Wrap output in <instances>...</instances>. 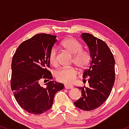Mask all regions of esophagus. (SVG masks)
<instances>
[{"instance_id": "obj_1", "label": "esophagus", "mask_w": 129, "mask_h": 129, "mask_svg": "<svg viewBox=\"0 0 129 129\" xmlns=\"http://www.w3.org/2000/svg\"><path fill=\"white\" fill-rule=\"evenodd\" d=\"M64 88L66 89H72V88H73V86L68 85H64Z\"/></svg>"}]
</instances>
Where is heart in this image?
<instances>
[{"instance_id": "b5f03b06", "label": "heart", "mask_w": 129, "mask_h": 129, "mask_svg": "<svg viewBox=\"0 0 129 129\" xmlns=\"http://www.w3.org/2000/svg\"><path fill=\"white\" fill-rule=\"evenodd\" d=\"M62 47L73 56V63L80 70L83 71L87 68L91 60V55L87 51H83V46L79 41L73 38H68L61 43ZM49 63L53 66H57V52L55 47L50 50L49 55ZM77 76L75 68H61L55 73V77L58 82L66 84L72 83Z\"/></svg>"}]
</instances>
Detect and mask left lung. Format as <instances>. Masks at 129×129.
I'll return each mask as SVG.
<instances>
[{
  "instance_id": "8db88e82",
  "label": "left lung",
  "mask_w": 129,
  "mask_h": 129,
  "mask_svg": "<svg viewBox=\"0 0 129 129\" xmlns=\"http://www.w3.org/2000/svg\"><path fill=\"white\" fill-rule=\"evenodd\" d=\"M91 55L88 69L83 73V81L88 79L89 86L78 87L82 97L74 102L77 108L90 111L99 107L110 94L115 80V61L107 44L87 33H82Z\"/></svg>"
}]
</instances>
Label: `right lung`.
Instances as JSON below:
<instances>
[{
    "mask_svg": "<svg viewBox=\"0 0 129 129\" xmlns=\"http://www.w3.org/2000/svg\"><path fill=\"white\" fill-rule=\"evenodd\" d=\"M57 36L40 33L21 43L11 63V88L20 107L29 113L40 115L53 104L55 94L64 88L61 83L52 81L49 55ZM41 79L46 88L40 85Z\"/></svg>",
    "mask_w": 129,
    "mask_h": 129,
    "instance_id": "1",
    "label": "right lung"
}]
</instances>
